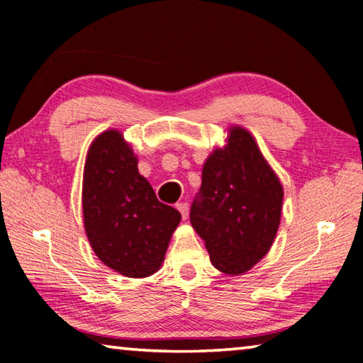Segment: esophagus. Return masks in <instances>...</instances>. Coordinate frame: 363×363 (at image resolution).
Masks as SVG:
<instances>
[{
    "label": "esophagus",
    "instance_id": "esophagus-1",
    "mask_svg": "<svg viewBox=\"0 0 363 363\" xmlns=\"http://www.w3.org/2000/svg\"><path fill=\"white\" fill-rule=\"evenodd\" d=\"M176 208H177V211L181 213L182 219H186L189 216V205L186 203V201H182V203H177Z\"/></svg>",
    "mask_w": 363,
    "mask_h": 363
}]
</instances>
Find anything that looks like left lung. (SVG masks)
Instances as JSON below:
<instances>
[{"label":"left lung","mask_w":363,"mask_h":363,"mask_svg":"<svg viewBox=\"0 0 363 363\" xmlns=\"http://www.w3.org/2000/svg\"><path fill=\"white\" fill-rule=\"evenodd\" d=\"M281 203L284 186L253 134L232 125L225 145L216 147L205 160L190 224L203 238L214 267L227 275H242L272 247Z\"/></svg>","instance_id":"1"}]
</instances>
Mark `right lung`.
Returning a JSON list of instances; mask_svg holds the SVG:
<instances>
[{
  "label": "right lung",
  "instance_id": "1",
  "mask_svg": "<svg viewBox=\"0 0 363 363\" xmlns=\"http://www.w3.org/2000/svg\"><path fill=\"white\" fill-rule=\"evenodd\" d=\"M82 201L86 237L107 267L131 279L162 267L181 213L158 201L118 130L104 131L91 143Z\"/></svg>",
  "mask_w": 363,
  "mask_h": 363
}]
</instances>
